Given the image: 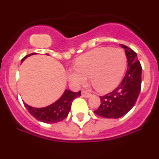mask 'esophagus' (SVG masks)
Instances as JSON below:
<instances>
[{
  "label": "esophagus",
  "instance_id": "obj_1",
  "mask_svg": "<svg viewBox=\"0 0 159 159\" xmlns=\"http://www.w3.org/2000/svg\"><path fill=\"white\" fill-rule=\"evenodd\" d=\"M82 96L85 97V98H88V97L91 96V93H89L88 92H87L86 90H83V91H82Z\"/></svg>",
  "mask_w": 159,
  "mask_h": 159
}]
</instances>
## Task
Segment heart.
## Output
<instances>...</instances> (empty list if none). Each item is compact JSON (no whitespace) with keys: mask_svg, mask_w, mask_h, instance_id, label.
Listing matches in <instances>:
<instances>
[{"mask_svg":"<svg viewBox=\"0 0 159 159\" xmlns=\"http://www.w3.org/2000/svg\"><path fill=\"white\" fill-rule=\"evenodd\" d=\"M127 65V55L122 48H98L79 57L67 76L73 84L81 85L90 77L91 84L102 93L113 90L120 83Z\"/></svg>","mask_w":159,"mask_h":159,"instance_id":"1","label":"heart"}]
</instances>
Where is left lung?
I'll return each mask as SVG.
<instances>
[{"mask_svg":"<svg viewBox=\"0 0 159 159\" xmlns=\"http://www.w3.org/2000/svg\"><path fill=\"white\" fill-rule=\"evenodd\" d=\"M121 46L125 49L128 67L119 86L100 96V106L94 112L101 117L118 119L126 115L134 106L141 90L142 66L137 54L127 46Z\"/></svg>","mask_w":159,"mask_h":159,"instance_id":"left-lung-1","label":"left lung"}]
</instances>
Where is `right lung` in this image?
<instances>
[{
	"label": "right lung",
	"mask_w": 159,
	"mask_h": 159,
	"mask_svg": "<svg viewBox=\"0 0 159 159\" xmlns=\"http://www.w3.org/2000/svg\"><path fill=\"white\" fill-rule=\"evenodd\" d=\"M33 54L35 53L25 56L22 59V60ZM80 95L81 91H79L78 92H74L69 90H65L62 96L60 97L57 102H55L54 103L46 107L35 108L29 106L25 102H24V104L29 113L39 121L45 123H56L62 121L67 117L71 109L72 100Z\"/></svg>",
	"instance_id": "add662e5"
}]
</instances>
